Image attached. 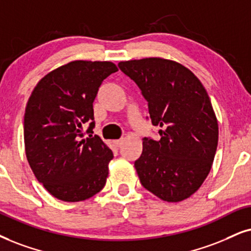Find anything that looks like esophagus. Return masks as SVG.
<instances>
[{
  "mask_svg": "<svg viewBox=\"0 0 251 251\" xmlns=\"http://www.w3.org/2000/svg\"><path fill=\"white\" fill-rule=\"evenodd\" d=\"M123 142H124V139H119V140H115L113 141V144H115L117 147H120V146L123 145Z\"/></svg>",
  "mask_w": 251,
  "mask_h": 251,
  "instance_id": "esophagus-1",
  "label": "esophagus"
}]
</instances>
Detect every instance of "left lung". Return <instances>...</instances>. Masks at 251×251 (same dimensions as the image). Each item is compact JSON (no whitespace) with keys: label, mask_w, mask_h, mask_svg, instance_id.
<instances>
[{"label":"left lung","mask_w":251,"mask_h":251,"mask_svg":"<svg viewBox=\"0 0 251 251\" xmlns=\"http://www.w3.org/2000/svg\"><path fill=\"white\" fill-rule=\"evenodd\" d=\"M118 67L140 88L151 124L161 127L160 140L145 138L134 162L142 186L164 201L189 198L207 177L218 147V120L207 91L173 60H129Z\"/></svg>","instance_id":"obj_1"}]
</instances>
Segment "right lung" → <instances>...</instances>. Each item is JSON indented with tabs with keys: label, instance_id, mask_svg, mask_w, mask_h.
I'll list each match as a JSON object with an SVG mask.
<instances>
[{
	"label": "right lung",
	"instance_id": "obj_1",
	"mask_svg": "<svg viewBox=\"0 0 251 251\" xmlns=\"http://www.w3.org/2000/svg\"><path fill=\"white\" fill-rule=\"evenodd\" d=\"M117 71L110 61L76 60L44 76L28 98L24 115L27 162L38 182L60 201H85L105 185L113 154L93 135V103L102 82Z\"/></svg>",
	"mask_w": 251,
	"mask_h": 251
}]
</instances>
